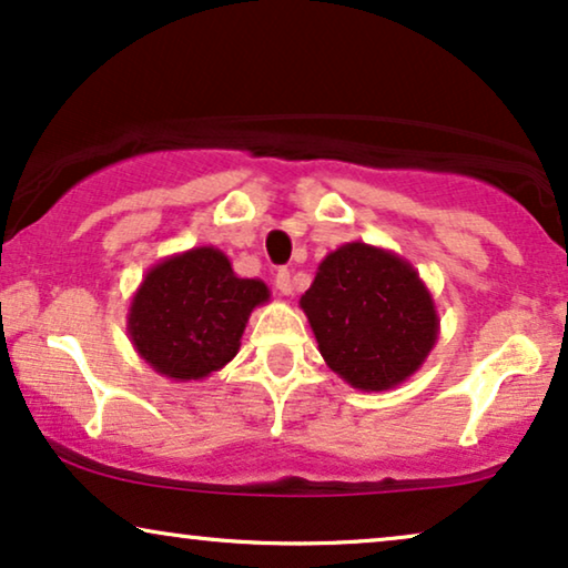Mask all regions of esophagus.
<instances>
[{
  "instance_id": "obj_1",
  "label": "esophagus",
  "mask_w": 568,
  "mask_h": 568,
  "mask_svg": "<svg viewBox=\"0 0 568 568\" xmlns=\"http://www.w3.org/2000/svg\"><path fill=\"white\" fill-rule=\"evenodd\" d=\"M275 285H277V291L283 293V296H293V280H291V272L288 270H280L277 272Z\"/></svg>"
}]
</instances>
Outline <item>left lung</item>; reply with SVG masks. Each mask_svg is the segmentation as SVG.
Here are the masks:
<instances>
[{
    "label": "left lung",
    "instance_id": "obj_1",
    "mask_svg": "<svg viewBox=\"0 0 568 568\" xmlns=\"http://www.w3.org/2000/svg\"><path fill=\"white\" fill-rule=\"evenodd\" d=\"M298 306L324 363L363 392L399 387L438 339L436 304L418 270L363 241L324 256Z\"/></svg>",
    "mask_w": 568,
    "mask_h": 568
}]
</instances>
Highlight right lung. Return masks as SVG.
Listing matches in <instances>:
<instances>
[{
	"instance_id": "obj_1",
	"label": "right lung",
	"mask_w": 568,
	"mask_h": 568,
	"mask_svg": "<svg viewBox=\"0 0 568 568\" xmlns=\"http://www.w3.org/2000/svg\"><path fill=\"white\" fill-rule=\"evenodd\" d=\"M267 301V285L239 277L221 248L194 246L148 270L130 301L126 332L155 374L202 382L236 358L248 316Z\"/></svg>"
}]
</instances>
